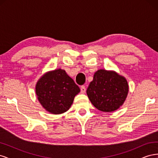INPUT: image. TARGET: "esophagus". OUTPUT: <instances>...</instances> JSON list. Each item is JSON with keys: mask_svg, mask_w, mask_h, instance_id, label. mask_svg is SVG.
I'll return each mask as SVG.
<instances>
[{"mask_svg": "<svg viewBox=\"0 0 158 158\" xmlns=\"http://www.w3.org/2000/svg\"><path fill=\"white\" fill-rule=\"evenodd\" d=\"M80 91H81V93H82V94L85 93V87L84 86V85H82V86H81Z\"/></svg>", "mask_w": 158, "mask_h": 158, "instance_id": "1", "label": "esophagus"}]
</instances>
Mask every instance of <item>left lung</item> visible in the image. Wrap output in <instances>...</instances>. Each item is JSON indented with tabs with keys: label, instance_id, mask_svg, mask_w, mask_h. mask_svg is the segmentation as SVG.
Segmentation results:
<instances>
[{
	"label": "left lung",
	"instance_id": "obj_1",
	"mask_svg": "<svg viewBox=\"0 0 158 158\" xmlns=\"http://www.w3.org/2000/svg\"><path fill=\"white\" fill-rule=\"evenodd\" d=\"M128 92L126 78L116 72L98 70L86 90L89 101L98 110L112 112L125 102Z\"/></svg>",
	"mask_w": 158,
	"mask_h": 158
}]
</instances>
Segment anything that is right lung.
I'll list each match as a JSON object with an SVG mask.
<instances>
[{"instance_id": "add662e5", "label": "right lung", "mask_w": 158, "mask_h": 158, "mask_svg": "<svg viewBox=\"0 0 158 158\" xmlns=\"http://www.w3.org/2000/svg\"><path fill=\"white\" fill-rule=\"evenodd\" d=\"M80 92L74 80L60 69L44 74L35 85L40 103L46 111L55 114L67 111Z\"/></svg>"}]
</instances>
